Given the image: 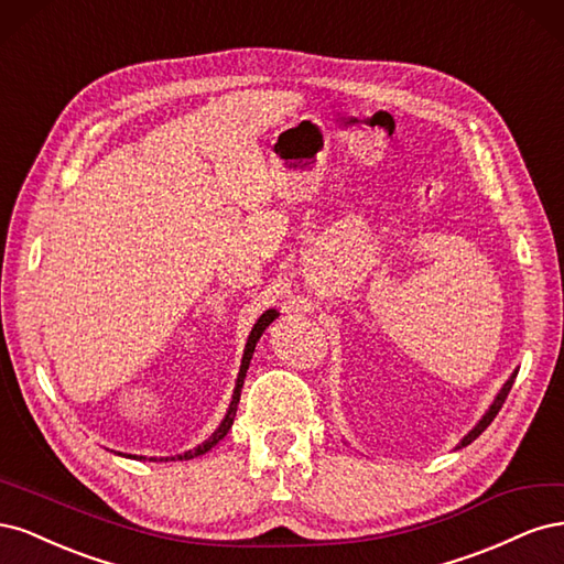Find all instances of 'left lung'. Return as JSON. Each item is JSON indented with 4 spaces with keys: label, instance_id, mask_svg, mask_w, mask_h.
I'll return each mask as SVG.
<instances>
[{
    "label": "left lung",
    "instance_id": "obj_1",
    "mask_svg": "<svg viewBox=\"0 0 564 564\" xmlns=\"http://www.w3.org/2000/svg\"><path fill=\"white\" fill-rule=\"evenodd\" d=\"M516 377H518V371H513V377H510L506 383H503V388L499 390V395H497V400H494L491 402V406L487 409V414L480 419V423H477L475 425V429L464 437V440H460V445H458V449L460 447H466V445H470V442L475 440V437H480L482 433H485V429H487V425L494 421V419H497V414H499V409L503 406V402H506V398H508V392H510V388H513V383H516Z\"/></svg>",
    "mask_w": 564,
    "mask_h": 564
}]
</instances>
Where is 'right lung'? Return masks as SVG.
<instances>
[{"mask_svg":"<svg viewBox=\"0 0 564 564\" xmlns=\"http://www.w3.org/2000/svg\"><path fill=\"white\" fill-rule=\"evenodd\" d=\"M278 315H280V313H278L275 308H270V311H265V313L259 317V322L253 324V329H251V334H249V338H247L245 355H242V365H240V373H237V383H235V392H232V402H230V406H228V414H226V419L220 421V425H218V429L212 433V437H209V440H204L202 445H197L195 449H187L185 454L172 456V460H187V458H195V456H199V454H207L214 445H218V442L228 435L230 425H232V421H235L237 402H240V395H242V386H245V377H247V369H249V362H251L253 348H256V344H259V338L263 336V332H265L268 324H270L272 319H275ZM122 456H127V454H122ZM129 458H131V454H129ZM133 458H143V460H145V456H133ZM150 460H158V458H152V456H150ZM160 460H169V456H166V458H160Z\"/></svg>","mask_w":564,"mask_h":564,"instance_id":"right-lung-1","label":"right lung"}]
</instances>
